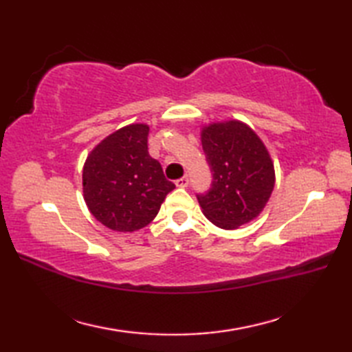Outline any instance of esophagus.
<instances>
[{
    "label": "esophagus",
    "instance_id": "1",
    "mask_svg": "<svg viewBox=\"0 0 352 352\" xmlns=\"http://www.w3.org/2000/svg\"><path fill=\"white\" fill-rule=\"evenodd\" d=\"M175 184H177V188H188L189 177L184 175V177H182V178H178V180L175 182Z\"/></svg>",
    "mask_w": 352,
    "mask_h": 352
}]
</instances>
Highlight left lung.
Returning a JSON list of instances; mask_svg holds the SVG:
<instances>
[{"mask_svg": "<svg viewBox=\"0 0 352 352\" xmlns=\"http://www.w3.org/2000/svg\"><path fill=\"white\" fill-rule=\"evenodd\" d=\"M201 144L213 172L212 189L198 195L201 212L222 230L258 218L275 186L274 162L263 140L250 125L228 119L203 125Z\"/></svg>", "mask_w": 352, "mask_h": 352, "instance_id": "obj_1", "label": "left lung"}]
</instances>
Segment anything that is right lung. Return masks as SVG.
I'll return each instance as SVG.
<instances>
[{"instance_id": "obj_1", "label": "right lung", "mask_w": 352, "mask_h": 352, "mask_svg": "<svg viewBox=\"0 0 352 352\" xmlns=\"http://www.w3.org/2000/svg\"><path fill=\"white\" fill-rule=\"evenodd\" d=\"M146 124L125 125L104 138L83 166V197L104 227L131 233L146 227L175 184L148 154Z\"/></svg>"}]
</instances>
